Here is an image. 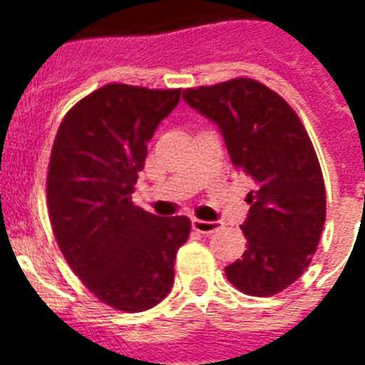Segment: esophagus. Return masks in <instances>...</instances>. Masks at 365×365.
<instances>
[{
	"instance_id": "1",
	"label": "esophagus",
	"mask_w": 365,
	"mask_h": 365,
	"mask_svg": "<svg viewBox=\"0 0 365 365\" xmlns=\"http://www.w3.org/2000/svg\"><path fill=\"white\" fill-rule=\"evenodd\" d=\"M192 228L195 232L202 235H208V234H214L221 228V225L215 221H201V219H192Z\"/></svg>"
}]
</instances>
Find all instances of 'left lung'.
Listing matches in <instances>:
<instances>
[{"label": "left lung", "instance_id": "1", "mask_svg": "<svg viewBox=\"0 0 365 365\" xmlns=\"http://www.w3.org/2000/svg\"><path fill=\"white\" fill-rule=\"evenodd\" d=\"M182 98L221 130L235 168L256 182L247 195L243 257L225 269L248 296L278 294L307 270L325 222V186L314 146L294 109L265 83L232 78L188 87Z\"/></svg>", "mask_w": 365, "mask_h": 365}]
</instances>
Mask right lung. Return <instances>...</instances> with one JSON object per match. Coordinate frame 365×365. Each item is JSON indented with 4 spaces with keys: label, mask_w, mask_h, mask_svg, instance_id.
<instances>
[{
    "label": "right lung",
    "mask_w": 365,
    "mask_h": 365,
    "mask_svg": "<svg viewBox=\"0 0 365 365\" xmlns=\"http://www.w3.org/2000/svg\"><path fill=\"white\" fill-rule=\"evenodd\" d=\"M179 98L180 89L108 83L67 111L54 138L45 188L54 237L80 282L117 311L166 298L192 228L131 201L148 143Z\"/></svg>",
    "instance_id": "obj_1"
}]
</instances>
